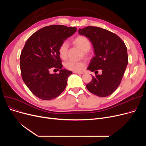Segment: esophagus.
Wrapping results in <instances>:
<instances>
[{
    "mask_svg": "<svg viewBox=\"0 0 146 146\" xmlns=\"http://www.w3.org/2000/svg\"><path fill=\"white\" fill-rule=\"evenodd\" d=\"M73 73L79 74H83V72H73Z\"/></svg>",
    "mask_w": 146,
    "mask_h": 146,
    "instance_id": "obj_1",
    "label": "esophagus"
}]
</instances>
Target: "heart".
Listing matches in <instances>:
<instances>
[{"label":"heart","mask_w":146,"mask_h":146,"mask_svg":"<svg viewBox=\"0 0 146 146\" xmlns=\"http://www.w3.org/2000/svg\"><path fill=\"white\" fill-rule=\"evenodd\" d=\"M75 44L80 47L84 52L88 51L91 47L90 42L88 38L84 36H79L75 38ZM69 45L67 41L61 43L58 48V54L61 58H66L68 50ZM64 66L67 70L73 72H81L85 66V62L83 61L67 60L65 61Z\"/></svg>","instance_id":"1"}]
</instances>
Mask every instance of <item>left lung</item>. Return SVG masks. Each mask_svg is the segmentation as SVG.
Wrapping results in <instances>:
<instances>
[{
    "label": "left lung",
    "instance_id": "8db88e82",
    "mask_svg": "<svg viewBox=\"0 0 146 146\" xmlns=\"http://www.w3.org/2000/svg\"><path fill=\"white\" fill-rule=\"evenodd\" d=\"M79 34L89 38L94 49L95 56L87 69L95 73L101 69L102 73L92 76L86 88L96 96H108L119 85L128 64L126 45L118 35L99 27L79 29Z\"/></svg>",
    "mask_w": 146,
    "mask_h": 146
}]
</instances>
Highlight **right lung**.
<instances>
[{"instance_id":"obj_1","label":"right lung","mask_w":146,"mask_h":146,"mask_svg":"<svg viewBox=\"0 0 146 146\" xmlns=\"http://www.w3.org/2000/svg\"><path fill=\"white\" fill-rule=\"evenodd\" d=\"M75 27L53 25L34 33L27 41L20 56L22 78L31 92L42 100H50L65 89L72 72L62 69L58 48L67 38L76 33ZM52 68L59 70L51 74Z\"/></svg>"}]
</instances>
